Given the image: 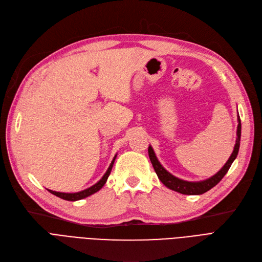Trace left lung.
<instances>
[{
    "mask_svg": "<svg viewBox=\"0 0 262 262\" xmlns=\"http://www.w3.org/2000/svg\"><path fill=\"white\" fill-rule=\"evenodd\" d=\"M237 129H236V141L232 154L230 155L229 159L227 161V163L224 165V167L220 170L217 173H215L213 177L204 180V181H199V182H188L181 180L174 176H172L170 172H168L167 170L161 165V163L158 162V159L152 149V146H149V157L150 161L153 165V168L155 170V172L158 177V179L161 180L162 183L167 186L168 188L172 189L174 191L180 192V194H184V195H201L204 194V192L210 190L212 187H214L216 184L220 183V181L225 177V174L228 172V170L230 166L232 165L233 161L236 158V155L238 153V149H240V140H241V120L240 116L237 113Z\"/></svg>",
    "mask_w": 262,
    "mask_h": 262,
    "instance_id": "left-lung-1",
    "label": "left lung"
}]
</instances>
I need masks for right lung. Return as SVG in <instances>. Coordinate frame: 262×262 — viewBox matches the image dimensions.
<instances>
[{"instance_id": "add662e5", "label": "right lung", "mask_w": 262, "mask_h": 262, "mask_svg": "<svg viewBox=\"0 0 262 262\" xmlns=\"http://www.w3.org/2000/svg\"><path fill=\"white\" fill-rule=\"evenodd\" d=\"M116 157L117 155L113 157L112 162L108 168V170L106 171V173L104 174V177L101 178L96 184H94L93 186H91L84 190H81V191H78V192H60V191H54V190H50L48 189V191H50L51 194L55 195L56 197H59L61 199H64V200H68V201H77V200H80V199H83V198H86L91 195H93L94 192L98 191L101 187H103L105 184H106V181L111 172V169L113 167V164H115V161H116Z\"/></svg>"}]
</instances>
